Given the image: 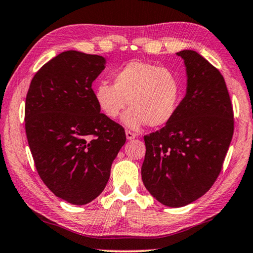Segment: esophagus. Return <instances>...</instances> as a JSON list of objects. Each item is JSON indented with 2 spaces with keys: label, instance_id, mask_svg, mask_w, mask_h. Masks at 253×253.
<instances>
[{
  "label": "esophagus",
  "instance_id": "obj_1",
  "mask_svg": "<svg viewBox=\"0 0 253 253\" xmlns=\"http://www.w3.org/2000/svg\"><path fill=\"white\" fill-rule=\"evenodd\" d=\"M126 139H129V140H132V139L135 138V133H133L132 131H129V130L126 131Z\"/></svg>",
  "mask_w": 253,
  "mask_h": 253
}]
</instances>
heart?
I'll use <instances>...</instances> for the list:
<instances>
[{
  "label": "heart",
  "mask_w": 253,
  "mask_h": 253,
  "mask_svg": "<svg viewBox=\"0 0 253 253\" xmlns=\"http://www.w3.org/2000/svg\"><path fill=\"white\" fill-rule=\"evenodd\" d=\"M93 97L106 118L115 120L126 106L123 123L131 129L145 124L166 126L174 118L181 99V84L173 73L151 63L134 60L113 74V84L100 82Z\"/></svg>",
  "instance_id": "heart-1"
}]
</instances>
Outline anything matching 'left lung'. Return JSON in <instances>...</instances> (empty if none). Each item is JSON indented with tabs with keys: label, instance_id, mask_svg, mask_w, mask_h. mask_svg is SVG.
<instances>
[{
	"label": "left lung",
	"instance_id": "obj_1",
	"mask_svg": "<svg viewBox=\"0 0 253 253\" xmlns=\"http://www.w3.org/2000/svg\"><path fill=\"white\" fill-rule=\"evenodd\" d=\"M185 61L187 92L174 118L145 135L141 178L160 203L180 208L204 195L217 180L234 133V112L225 80L193 50Z\"/></svg>",
	"mask_w": 253,
	"mask_h": 253
}]
</instances>
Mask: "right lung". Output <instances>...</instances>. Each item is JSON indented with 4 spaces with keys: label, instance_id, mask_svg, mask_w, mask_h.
<instances>
[{
    "label": "right lung",
    "instance_id": "add662e5",
    "mask_svg": "<svg viewBox=\"0 0 253 253\" xmlns=\"http://www.w3.org/2000/svg\"><path fill=\"white\" fill-rule=\"evenodd\" d=\"M105 58L69 50L39 69L25 104V129L40 178L54 195L83 206L100 195L126 140L100 113L92 82Z\"/></svg>",
    "mask_w": 253,
    "mask_h": 253
}]
</instances>
